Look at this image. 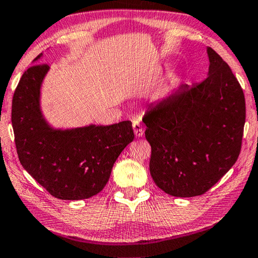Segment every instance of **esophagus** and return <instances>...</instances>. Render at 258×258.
I'll return each mask as SVG.
<instances>
[{
    "instance_id": "obj_1",
    "label": "esophagus",
    "mask_w": 258,
    "mask_h": 258,
    "mask_svg": "<svg viewBox=\"0 0 258 258\" xmlns=\"http://www.w3.org/2000/svg\"><path fill=\"white\" fill-rule=\"evenodd\" d=\"M133 131H134V134H136V137L138 138H141L145 133L144 126H142V124L139 120L133 121Z\"/></svg>"
}]
</instances>
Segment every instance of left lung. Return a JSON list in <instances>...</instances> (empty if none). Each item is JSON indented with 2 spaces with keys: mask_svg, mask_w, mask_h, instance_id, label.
<instances>
[{
  "mask_svg": "<svg viewBox=\"0 0 258 258\" xmlns=\"http://www.w3.org/2000/svg\"><path fill=\"white\" fill-rule=\"evenodd\" d=\"M208 77L153 102L145 114L150 174L166 194L206 193L234 165L246 121L242 88L226 62L207 48Z\"/></svg>",
  "mask_w": 258,
  "mask_h": 258,
  "instance_id": "1",
  "label": "left lung"
}]
</instances>
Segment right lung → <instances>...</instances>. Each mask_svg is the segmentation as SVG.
I'll list each match as a JSON object with an SVG mask.
<instances>
[{
	"instance_id": "right-lung-1",
	"label": "right lung",
	"mask_w": 258,
	"mask_h": 258,
	"mask_svg": "<svg viewBox=\"0 0 258 258\" xmlns=\"http://www.w3.org/2000/svg\"><path fill=\"white\" fill-rule=\"evenodd\" d=\"M49 69L46 64L28 68L14 94L11 121L19 161L55 198L89 199L107 185L114 162L133 141L132 122L54 127L41 109V86Z\"/></svg>"
}]
</instances>
